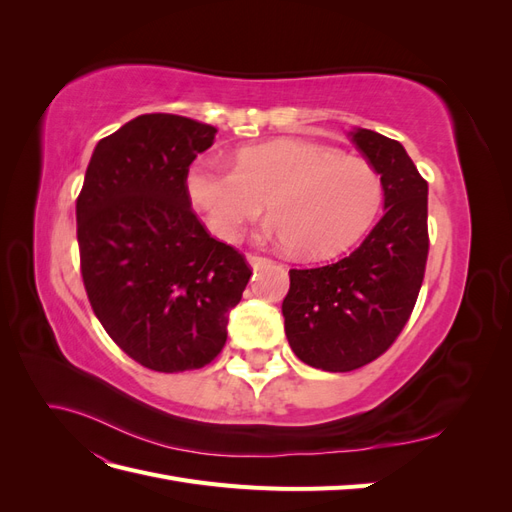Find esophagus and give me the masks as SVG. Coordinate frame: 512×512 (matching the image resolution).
I'll use <instances>...</instances> for the list:
<instances>
[{
  "mask_svg": "<svg viewBox=\"0 0 512 512\" xmlns=\"http://www.w3.org/2000/svg\"><path fill=\"white\" fill-rule=\"evenodd\" d=\"M247 262H250V267H252L254 271H258V269H265V267H269V265H271V260H269V258H265V256H258V254H247Z\"/></svg>",
  "mask_w": 512,
  "mask_h": 512,
  "instance_id": "34e87169",
  "label": "esophagus"
}]
</instances>
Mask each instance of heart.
Instances as JSON below:
<instances>
[{"label": "heart", "mask_w": 512, "mask_h": 512, "mask_svg": "<svg viewBox=\"0 0 512 512\" xmlns=\"http://www.w3.org/2000/svg\"><path fill=\"white\" fill-rule=\"evenodd\" d=\"M190 205L220 241H237L267 203L269 235L303 258H331L348 250L374 222L382 179L361 156L275 138L235 151V168L198 158L183 173Z\"/></svg>", "instance_id": "heart-1"}]
</instances>
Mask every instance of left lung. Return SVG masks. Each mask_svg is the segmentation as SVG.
Here are the masks:
<instances>
[{
  "mask_svg": "<svg viewBox=\"0 0 512 512\" xmlns=\"http://www.w3.org/2000/svg\"><path fill=\"white\" fill-rule=\"evenodd\" d=\"M350 136L382 179V218L346 258L290 269L282 303L292 352L324 371L359 369L389 350L412 314L429 252L427 181L404 145L365 128Z\"/></svg>",
  "mask_w": 512,
  "mask_h": 512,
  "instance_id": "obj_1",
  "label": "left lung"
}]
</instances>
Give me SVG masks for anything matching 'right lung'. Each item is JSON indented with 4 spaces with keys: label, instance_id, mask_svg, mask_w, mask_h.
I'll return each mask as SVG.
<instances>
[{
    "label": "right lung",
    "instance_id": "obj_1",
    "mask_svg": "<svg viewBox=\"0 0 512 512\" xmlns=\"http://www.w3.org/2000/svg\"><path fill=\"white\" fill-rule=\"evenodd\" d=\"M215 130L138 115L96 145L76 200L81 273L94 314L136 363L200 369L226 344L228 312L250 282L245 258L200 224L183 173Z\"/></svg>",
    "mask_w": 512,
    "mask_h": 512
}]
</instances>
